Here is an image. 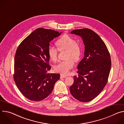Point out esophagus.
Listing matches in <instances>:
<instances>
[{
	"label": "esophagus",
	"mask_w": 124,
	"mask_h": 124,
	"mask_svg": "<svg viewBox=\"0 0 124 124\" xmlns=\"http://www.w3.org/2000/svg\"><path fill=\"white\" fill-rule=\"evenodd\" d=\"M67 77V76H64L63 75H60V78H66Z\"/></svg>",
	"instance_id": "obj_1"
}]
</instances>
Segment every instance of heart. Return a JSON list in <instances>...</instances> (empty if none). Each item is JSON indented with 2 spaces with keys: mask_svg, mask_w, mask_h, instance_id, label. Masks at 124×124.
<instances>
[{
  "mask_svg": "<svg viewBox=\"0 0 124 124\" xmlns=\"http://www.w3.org/2000/svg\"><path fill=\"white\" fill-rule=\"evenodd\" d=\"M58 49L60 51L66 50V60L60 62L54 66V70L61 74H68L75 65L74 61H78L82 54L81 45L76 40L68 35H63L56 42ZM53 46H49L48 53L51 60L56 62L58 60V50Z\"/></svg>",
  "mask_w": 124,
  "mask_h": 124,
  "instance_id": "heart-1",
  "label": "heart"
}]
</instances>
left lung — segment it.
Segmentation results:
<instances>
[{
	"instance_id": "8db88e82",
	"label": "left lung",
	"mask_w": 124,
	"mask_h": 124,
	"mask_svg": "<svg viewBox=\"0 0 124 124\" xmlns=\"http://www.w3.org/2000/svg\"><path fill=\"white\" fill-rule=\"evenodd\" d=\"M71 33L80 36L85 45L84 57L78 66V76L70 87L71 93L82 102L95 98L107 83L111 70L110 56L105 43L88 29L73 30Z\"/></svg>"
}]
</instances>
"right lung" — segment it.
Segmentation results:
<instances>
[{
	"label": "right lung",
	"instance_id": "obj_1",
	"mask_svg": "<svg viewBox=\"0 0 124 124\" xmlns=\"http://www.w3.org/2000/svg\"><path fill=\"white\" fill-rule=\"evenodd\" d=\"M62 32L39 28L32 31L19 45L15 56L14 79L19 91L29 100L39 101L52 92L59 74L47 73L48 48L50 42Z\"/></svg>",
	"mask_w": 124,
	"mask_h": 124
}]
</instances>
